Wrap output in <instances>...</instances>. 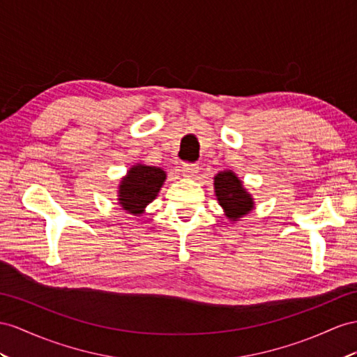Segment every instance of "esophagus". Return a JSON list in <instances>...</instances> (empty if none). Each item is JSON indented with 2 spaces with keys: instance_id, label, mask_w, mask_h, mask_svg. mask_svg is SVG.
I'll return each mask as SVG.
<instances>
[{
  "instance_id": "esophagus-1",
  "label": "esophagus",
  "mask_w": 357,
  "mask_h": 357,
  "mask_svg": "<svg viewBox=\"0 0 357 357\" xmlns=\"http://www.w3.org/2000/svg\"><path fill=\"white\" fill-rule=\"evenodd\" d=\"M197 173H199L197 164H184V166H182V175L185 178H196Z\"/></svg>"
}]
</instances>
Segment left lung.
<instances>
[{
  "instance_id": "left-lung-1",
  "label": "left lung",
  "mask_w": 357,
  "mask_h": 357,
  "mask_svg": "<svg viewBox=\"0 0 357 357\" xmlns=\"http://www.w3.org/2000/svg\"><path fill=\"white\" fill-rule=\"evenodd\" d=\"M214 193L226 218L234 223L252 213L255 208L252 195L244 188L243 181L232 170L218 172L214 176Z\"/></svg>"
}]
</instances>
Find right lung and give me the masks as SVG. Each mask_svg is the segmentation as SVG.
Masks as SVG:
<instances>
[{
    "label": "right lung",
    "mask_w": 357,
    "mask_h": 357,
    "mask_svg": "<svg viewBox=\"0 0 357 357\" xmlns=\"http://www.w3.org/2000/svg\"><path fill=\"white\" fill-rule=\"evenodd\" d=\"M166 178L167 173L161 167L146 166L143 162L132 164L119 182V205L131 215L139 217L144 214L146 206L157 199Z\"/></svg>",
    "instance_id": "1"
}]
</instances>
